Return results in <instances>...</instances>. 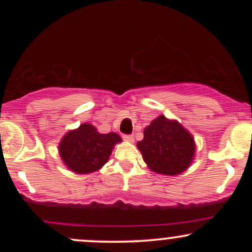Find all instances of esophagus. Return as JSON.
<instances>
[{"label": "esophagus", "mask_w": 252, "mask_h": 252, "mask_svg": "<svg viewBox=\"0 0 252 252\" xmlns=\"http://www.w3.org/2000/svg\"><path fill=\"white\" fill-rule=\"evenodd\" d=\"M123 140L126 141V142H129V143H134L135 138H134V136H132V135H124Z\"/></svg>", "instance_id": "1"}]
</instances>
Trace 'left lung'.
<instances>
[{
  "mask_svg": "<svg viewBox=\"0 0 252 252\" xmlns=\"http://www.w3.org/2000/svg\"><path fill=\"white\" fill-rule=\"evenodd\" d=\"M143 135L137 148L150 170L174 176L189 168L196 146L193 135L181 123L160 115L144 128Z\"/></svg>",
  "mask_w": 252,
  "mask_h": 252,
  "instance_id": "left-lung-1",
  "label": "left lung"
}]
</instances>
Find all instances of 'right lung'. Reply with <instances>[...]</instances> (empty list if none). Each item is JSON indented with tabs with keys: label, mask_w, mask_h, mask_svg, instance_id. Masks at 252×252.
<instances>
[{
	"label": "right lung",
	"mask_w": 252,
	"mask_h": 252,
	"mask_svg": "<svg viewBox=\"0 0 252 252\" xmlns=\"http://www.w3.org/2000/svg\"><path fill=\"white\" fill-rule=\"evenodd\" d=\"M122 142L116 132L100 134L90 123L68 130L58 146L62 161L77 174H90L99 170L109 161L115 144Z\"/></svg>",
	"instance_id": "obj_1"
}]
</instances>
